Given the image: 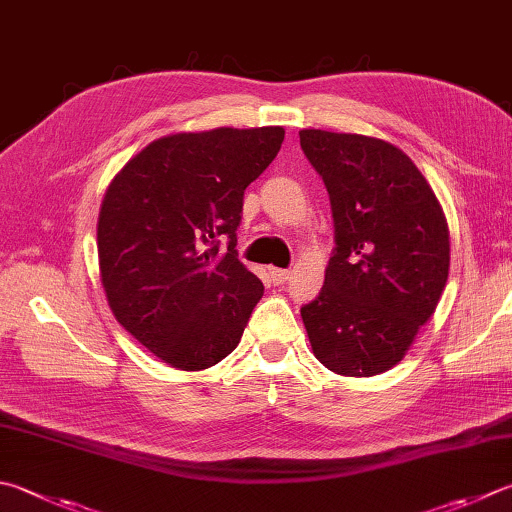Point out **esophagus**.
Wrapping results in <instances>:
<instances>
[{"label":"esophagus","mask_w":512,"mask_h":512,"mask_svg":"<svg viewBox=\"0 0 512 512\" xmlns=\"http://www.w3.org/2000/svg\"><path fill=\"white\" fill-rule=\"evenodd\" d=\"M269 276H272V281H274V285H283L287 278H289V272L287 269H278V267H272L269 269Z\"/></svg>","instance_id":"esophagus-1"}]
</instances>
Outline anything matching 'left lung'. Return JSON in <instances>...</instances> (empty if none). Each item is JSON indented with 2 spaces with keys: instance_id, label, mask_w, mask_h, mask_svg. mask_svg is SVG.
<instances>
[{
  "instance_id": "8db88e82",
  "label": "left lung",
  "mask_w": 512,
  "mask_h": 512,
  "mask_svg": "<svg viewBox=\"0 0 512 512\" xmlns=\"http://www.w3.org/2000/svg\"><path fill=\"white\" fill-rule=\"evenodd\" d=\"M298 136L334 218L323 289L301 307L307 336L327 370L381 374L435 314L450 267L446 216L428 180L394 144L321 129Z\"/></svg>"
}]
</instances>
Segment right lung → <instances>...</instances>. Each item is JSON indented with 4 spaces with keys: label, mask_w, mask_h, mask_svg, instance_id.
Masks as SVG:
<instances>
[{
    "label": "right lung",
    "mask_w": 512,
    "mask_h": 512,
    "mask_svg": "<svg viewBox=\"0 0 512 512\" xmlns=\"http://www.w3.org/2000/svg\"><path fill=\"white\" fill-rule=\"evenodd\" d=\"M283 138L281 127L176 133L144 147L106 189L98 220L106 301L173 368L223 361L263 296L238 260L236 229L245 189Z\"/></svg>",
    "instance_id": "right-lung-1"
}]
</instances>
